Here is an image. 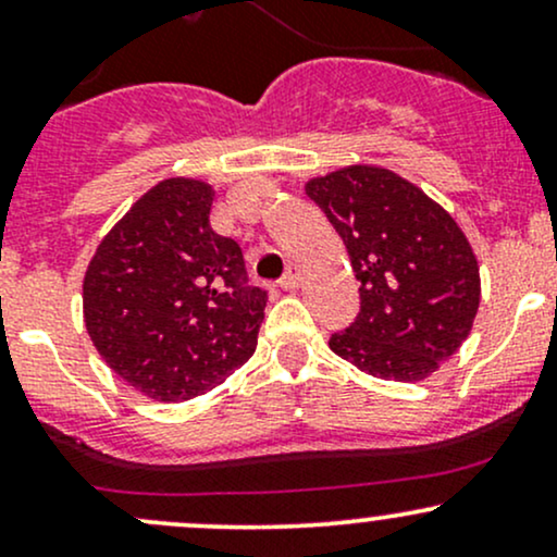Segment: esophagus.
Returning <instances> with one entry per match:
<instances>
[{
    "mask_svg": "<svg viewBox=\"0 0 557 557\" xmlns=\"http://www.w3.org/2000/svg\"><path fill=\"white\" fill-rule=\"evenodd\" d=\"M298 285H300V267L290 264L287 267V272L283 274V280H280V287H283V290H296Z\"/></svg>",
    "mask_w": 557,
    "mask_h": 557,
    "instance_id": "1",
    "label": "esophagus"
}]
</instances>
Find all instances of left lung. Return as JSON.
Wrapping results in <instances>:
<instances>
[{"label":"left lung","instance_id":"8db88e82","mask_svg":"<svg viewBox=\"0 0 557 557\" xmlns=\"http://www.w3.org/2000/svg\"><path fill=\"white\" fill-rule=\"evenodd\" d=\"M348 248L361 311L330 337L332 354L361 372L421 382L474 327L479 261L450 212L419 185L376 164H348L306 183Z\"/></svg>","mask_w":557,"mask_h":557}]
</instances>
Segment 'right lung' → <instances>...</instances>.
Here are the masks:
<instances>
[{
    "label": "right lung",
    "mask_w": 557,
    "mask_h": 557,
    "mask_svg": "<svg viewBox=\"0 0 557 557\" xmlns=\"http://www.w3.org/2000/svg\"><path fill=\"white\" fill-rule=\"evenodd\" d=\"M214 188L168 177L104 235L83 277V322L120 380L146 398L209 393L257 350L267 293L240 246L212 230Z\"/></svg>",
    "instance_id": "1"
}]
</instances>
